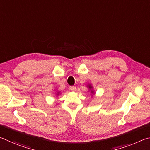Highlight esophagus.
<instances>
[{"instance_id":"34e87169","label":"esophagus","mask_w":150,"mask_h":150,"mask_svg":"<svg viewBox=\"0 0 150 150\" xmlns=\"http://www.w3.org/2000/svg\"><path fill=\"white\" fill-rule=\"evenodd\" d=\"M70 90L72 91H76V87L75 86H70Z\"/></svg>"}]
</instances>
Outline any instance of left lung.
Wrapping results in <instances>:
<instances>
[{
  "label": "left lung",
  "mask_w": 150,
  "mask_h": 150,
  "mask_svg": "<svg viewBox=\"0 0 150 150\" xmlns=\"http://www.w3.org/2000/svg\"><path fill=\"white\" fill-rule=\"evenodd\" d=\"M87 88H88L89 91H90L91 93V96L92 97L93 95H95V90H93V87L92 86V85L90 84V83H88V85H87Z\"/></svg>",
  "instance_id": "left-lung-1"
}]
</instances>
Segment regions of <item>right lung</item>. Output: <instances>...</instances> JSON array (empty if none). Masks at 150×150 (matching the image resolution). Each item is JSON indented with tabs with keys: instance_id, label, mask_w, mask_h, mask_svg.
Here are the masks:
<instances>
[{
	"instance_id": "right-lung-1",
	"label": "right lung",
	"mask_w": 150,
	"mask_h": 150,
	"mask_svg": "<svg viewBox=\"0 0 150 150\" xmlns=\"http://www.w3.org/2000/svg\"><path fill=\"white\" fill-rule=\"evenodd\" d=\"M60 94V91H56V96H59Z\"/></svg>"
}]
</instances>
